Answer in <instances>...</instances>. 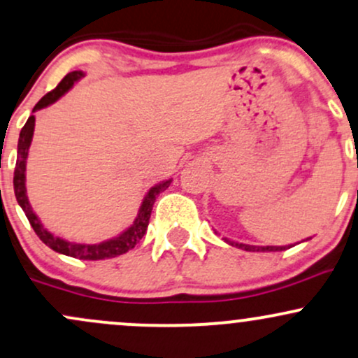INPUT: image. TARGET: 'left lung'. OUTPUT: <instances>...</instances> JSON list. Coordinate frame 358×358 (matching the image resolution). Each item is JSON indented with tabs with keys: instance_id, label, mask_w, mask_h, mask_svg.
Returning a JSON list of instances; mask_svg holds the SVG:
<instances>
[{
	"instance_id": "obj_1",
	"label": "left lung",
	"mask_w": 358,
	"mask_h": 358,
	"mask_svg": "<svg viewBox=\"0 0 358 358\" xmlns=\"http://www.w3.org/2000/svg\"><path fill=\"white\" fill-rule=\"evenodd\" d=\"M231 246H238V248L246 250V251H282L285 250V246H251V245H243V243H234L226 239Z\"/></svg>"
}]
</instances>
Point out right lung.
<instances>
[{
  "mask_svg": "<svg viewBox=\"0 0 358 358\" xmlns=\"http://www.w3.org/2000/svg\"><path fill=\"white\" fill-rule=\"evenodd\" d=\"M83 76H85L83 71H73V73L66 74V76L62 78L61 83H59L52 92H49L45 96L41 98V101L34 107V112H37V110L44 108L47 105L54 103V101L59 100V98L68 92L71 86L76 83L78 80H81ZM34 127H35V115H30L29 120H27V124L23 125L22 132H20L17 166H15V176H13V188H15V197H17L18 206L22 207L23 212H25L30 226L34 227L35 234L41 238V241L45 243L50 250L57 251V253L66 255V257L80 258V260H107V258L119 257V255L127 253L129 250L134 248L137 243H139V239L146 234L149 217H151V210L156 202V197H158L161 192H164L168 187H170L171 180L161 182L148 192L146 197L143 200V203H141L139 212H137V217L134 219V222H132V226L129 227V229H125L122 234H119V236L108 239V241L98 243V245H80V243L66 241V239L56 236V234H52L49 229H45V227L42 226L41 219L35 215L32 207H30L29 197H27L25 170H27V158H29V148L30 144H32V137H34Z\"/></svg>",
  "mask_w": 358,
  "mask_h": 358,
  "instance_id": "obj_1",
  "label": "right lung"
}]
</instances>
